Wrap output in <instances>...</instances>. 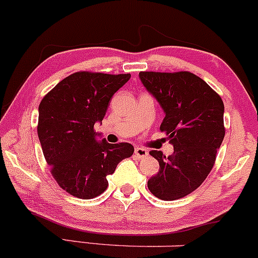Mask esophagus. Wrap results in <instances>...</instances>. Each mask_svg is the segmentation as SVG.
I'll use <instances>...</instances> for the list:
<instances>
[{
	"label": "esophagus",
	"mask_w": 258,
	"mask_h": 258,
	"mask_svg": "<svg viewBox=\"0 0 258 258\" xmlns=\"http://www.w3.org/2000/svg\"><path fill=\"white\" fill-rule=\"evenodd\" d=\"M134 154H135V156L138 157V159H145V157L149 155V152H148V150H146V149L135 148Z\"/></svg>",
	"instance_id": "obj_1"
}]
</instances>
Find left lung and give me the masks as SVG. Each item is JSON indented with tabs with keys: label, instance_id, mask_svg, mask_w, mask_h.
<instances>
[{
	"label": "left lung",
	"instance_id": "1",
	"mask_svg": "<svg viewBox=\"0 0 258 258\" xmlns=\"http://www.w3.org/2000/svg\"><path fill=\"white\" fill-rule=\"evenodd\" d=\"M139 77L165 112L160 130L173 145V154L150 155L160 163L148 181L149 190L162 201L183 198L204 182L223 143L224 103L220 96L197 75L188 71H141Z\"/></svg>",
	"mask_w": 258,
	"mask_h": 258
}]
</instances>
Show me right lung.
Wrapping results in <instances>:
<instances>
[{"label":"right lung","mask_w":258,"mask_h":258,"mask_svg":"<svg viewBox=\"0 0 258 258\" xmlns=\"http://www.w3.org/2000/svg\"><path fill=\"white\" fill-rule=\"evenodd\" d=\"M130 74L109 75L80 71L65 77L39 104L38 137L44 157L57 184L69 195L92 199L108 187L107 176L130 157L129 143L97 141L113 95L129 81Z\"/></svg>","instance_id":"add662e5"}]
</instances>
